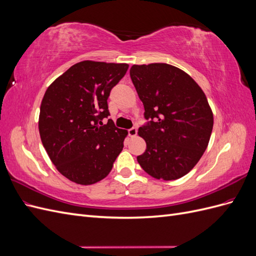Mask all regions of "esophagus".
<instances>
[{
    "mask_svg": "<svg viewBox=\"0 0 256 256\" xmlns=\"http://www.w3.org/2000/svg\"><path fill=\"white\" fill-rule=\"evenodd\" d=\"M128 132H129V136H130L131 138H134V136L138 134V129H136V127H132V128H130V129L128 130Z\"/></svg>",
    "mask_w": 256,
    "mask_h": 256,
    "instance_id": "esophagus-1",
    "label": "esophagus"
}]
</instances>
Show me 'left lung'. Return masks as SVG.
Returning a JSON list of instances; mask_svg holds the SVG:
<instances>
[{"label":"left lung","mask_w":256,"mask_h":256,"mask_svg":"<svg viewBox=\"0 0 256 256\" xmlns=\"http://www.w3.org/2000/svg\"><path fill=\"white\" fill-rule=\"evenodd\" d=\"M130 76L150 122L138 128L146 142L138 162L157 180H178L203 156L214 115L204 92L182 69L164 63L134 65Z\"/></svg>","instance_id":"8db88e82"}]
</instances>
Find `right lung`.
<instances>
[{
  "label": "right lung",
  "mask_w": 256,
  "mask_h": 256,
  "mask_svg": "<svg viewBox=\"0 0 256 256\" xmlns=\"http://www.w3.org/2000/svg\"><path fill=\"white\" fill-rule=\"evenodd\" d=\"M129 65L83 60L54 80L40 104L38 128L58 171L79 184L109 174L124 147L127 130L115 127L108 98Z\"/></svg>",
  "instance_id": "1"
}]
</instances>
